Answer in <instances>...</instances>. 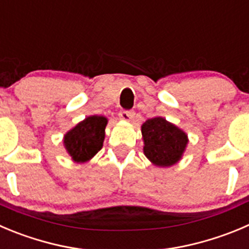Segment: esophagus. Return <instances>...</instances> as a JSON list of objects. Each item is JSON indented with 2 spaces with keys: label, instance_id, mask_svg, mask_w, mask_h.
Instances as JSON below:
<instances>
[{
  "label": "esophagus",
  "instance_id": "34e87169",
  "mask_svg": "<svg viewBox=\"0 0 249 249\" xmlns=\"http://www.w3.org/2000/svg\"><path fill=\"white\" fill-rule=\"evenodd\" d=\"M118 117H120V120L129 122V121L134 117V112L133 111H121V112L118 113Z\"/></svg>",
  "mask_w": 249,
  "mask_h": 249
}]
</instances>
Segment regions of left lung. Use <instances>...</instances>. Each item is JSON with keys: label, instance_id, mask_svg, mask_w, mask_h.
Instances as JSON below:
<instances>
[{"label": "left lung", "instance_id": "obj_1", "mask_svg": "<svg viewBox=\"0 0 249 249\" xmlns=\"http://www.w3.org/2000/svg\"><path fill=\"white\" fill-rule=\"evenodd\" d=\"M144 155L159 167H170L183 156L188 136L183 129L161 116L149 118L142 124Z\"/></svg>", "mask_w": 249, "mask_h": 249}]
</instances>
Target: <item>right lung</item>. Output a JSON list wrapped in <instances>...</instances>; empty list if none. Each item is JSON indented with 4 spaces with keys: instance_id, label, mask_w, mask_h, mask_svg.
Returning <instances> with one entry per match:
<instances>
[{
    "instance_id": "right-lung-1",
    "label": "right lung",
    "mask_w": 249,
    "mask_h": 249,
    "mask_svg": "<svg viewBox=\"0 0 249 249\" xmlns=\"http://www.w3.org/2000/svg\"><path fill=\"white\" fill-rule=\"evenodd\" d=\"M107 122L105 116H88L65 134L63 145L73 161L84 164L98 154L103 148Z\"/></svg>"
}]
</instances>
